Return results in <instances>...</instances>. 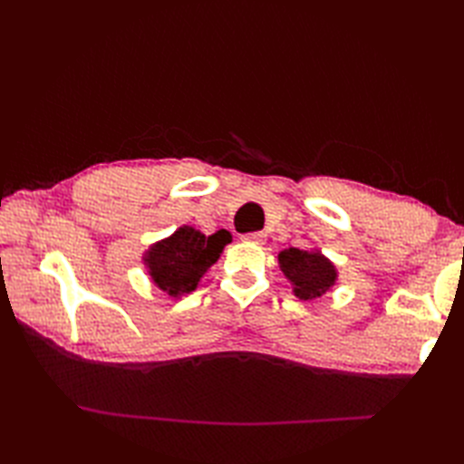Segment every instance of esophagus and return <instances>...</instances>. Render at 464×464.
Returning <instances> with one entry per match:
<instances>
[{
	"mask_svg": "<svg viewBox=\"0 0 464 464\" xmlns=\"http://www.w3.org/2000/svg\"><path fill=\"white\" fill-rule=\"evenodd\" d=\"M265 239H267V233H265V231H255V233L243 235V241L255 243V245H263V243H265Z\"/></svg>",
	"mask_w": 464,
	"mask_h": 464,
	"instance_id": "1",
	"label": "esophagus"
}]
</instances>
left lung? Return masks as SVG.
<instances>
[{"label": "left lung", "instance_id": "left-lung-1", "mask_svg": "<svg viewBox=\"0 0 464 464\" xmlns=\"http://www.w3.org/2000/svg\"><path fill=\"white\" fill-rule=\"evenodd\" d=\"M279 265L301 301H311L327 293L337 281L334 265L319 251L289 247L279 253Z\"/></svg>", "mask_w": 464, "mask_h": 464}]
</instances>
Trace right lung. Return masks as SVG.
<instances>
[{"instance_id": "right-lung-1", "label": "right lung", "mask_w": 464, "mask_h": 464, "mask_svg": "<svg viewBox=\"0 0 464 464\" xmlns=\"http://www.w3.org/2000/svg\"><path fill=\"white\" fill-rule=\"evenodd\" d=\"M227 243H231L229 231H217L203 235L189 225H183L171 237H167L145 255V265L150 269L153 283L171 297L191 293L205 271L219 259Z\"/></svg>"}]
</instances>
